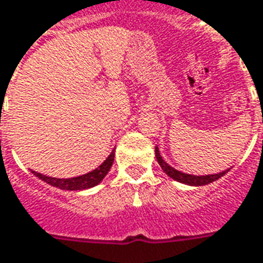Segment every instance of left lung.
<instances>
[{
  "label": "left lung",
  "mask_w": 263,
  "mask_h": 263,
  "mask_svg": "<svg viewBox=\"0 0 263 263\" xmlns=\"http://www.w3.org/2000/svg\"><path fill=\"white\" fill-rule=\"evenodd\" d=\"M155 155H156V159H158V163L160 165V167L163 169L167 176H171L172 179H175L177 182L184 183V184H190V186H204V184H209V183H213L215 180H218L221 176H224L227 172L224 171L222 173H218V175H207V176H193V175H186V173H182V172L173 169L172 166H169L166 163L165 160L162 159V156L159 154V149L155 148Z\"/></svg>",
  "instance_id": "1"
}]
</instances>
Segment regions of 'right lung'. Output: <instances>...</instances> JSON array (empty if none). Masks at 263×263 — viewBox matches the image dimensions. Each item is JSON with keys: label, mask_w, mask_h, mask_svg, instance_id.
Segmentation results:
<instances>
[{"label": "right lung", "mask_w": 263, "mask_h": 263, "mask_svg": "<svg viewBox=\"0 0 263 263\" xmlns=\"http://www.w3.org/2000/svg\"><path fill=\"white\" fill-rule=\"evenodd\" d=\"M112 162H114V151L111 152L107 160L100 167H97L96 171L90 172V173H87V175H83V176L71 177V179H56V177L45 176V175H41V173H36V172H32V173L36 175L39 179H42L43 182L49 183L53 187H59L62 190H84V189H90L101 182L105 177V175L109 172V169H111Z\"/></svg>", "instance_id": "1"}]
</instances>
